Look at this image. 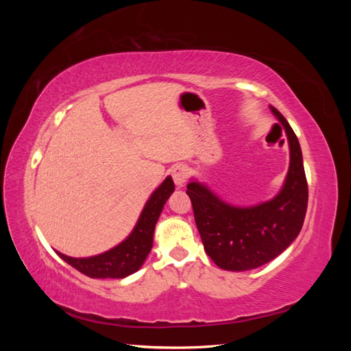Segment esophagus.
<instances>
[{"instance_id": "1", "label": "esophagus", "mask_w": 351, "mask_h": 351, "mask_svg": "<svg viewBox=\"0 0 351 351\" xmlns=\"http://www.w3.org/2000/svg\"><path fill=\"white\" fill-rule=\"evenodd\" d=\"M171 176H173L174 183H176L178 187H182V186L186 183V180H187V167L183 165V164L176 165V167L171 169Z\"/></svg>"}]
</instances>
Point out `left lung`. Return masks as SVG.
<instances>
[{"instance_id":"1","label":"left lung","mask_w":351,"mask_h":351,"mask_svg":"<svg viewBox=\"0 0 351 351\" xmlns=\"http://www.w3.org/2000/svg\"><path fill=\"white\" fill-rule=\"evenodd\" d=\"M285 130L290 146V167L280 193L263 204L240 208L221 200L192 180L187 195L192 200L196 227L208 256L227 271L259 268L281 254L299 236L307 209V182L300 143L289 121L271 107ZM274 125V127H275Z\"/></svg>"}]
</instances>
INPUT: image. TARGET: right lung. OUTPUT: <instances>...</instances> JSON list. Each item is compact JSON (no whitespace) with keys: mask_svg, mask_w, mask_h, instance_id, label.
I'll list each match as a JSON object with an SVG mask.
<instances>
[{"mask_svg":"<svg viewBox=\"0 0 351 351\" xmlns=\"http://www.w3.org/2000/svg\"><path fill=\"white\" fill-rule=\"evenodd\" d=\"M174 192L171 177H167L162 184L151 195L149 200L137 219L130 236L115 247L90 258H70L57 252L58 256L66 261L79 272L90 278H124L139 271L149 254L154 243V231L156 221L161 215L168 197Z\"/></svg>","mask_w":351,"mask_h":351,"instance_id":"obj_1","label":"right lung"}]
</instances>
